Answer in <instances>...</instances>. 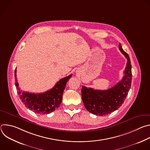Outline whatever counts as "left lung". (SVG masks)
Returning <instances> with one entry per match:
<instances>
[{
    "instance_id": "obj_1",
    "label": "left lung",
    "mask_w": 150,
    "mask_h": 150,
    "mask_svg": "<svg viewBox=\"0 0 150 150\" xmlns=\"http://www.w3.org/2000/svg\"><path fill=\"white\" fill-rule=\"evenodd\" d=\"M119 47L127 60L122 79L107 90H94L82 86L81 96L84 106L93 115L104 116L118 109L124 103L131 88L132 75L130 58L123 50L120 43Z\"/></svg>"
}]
</instances>
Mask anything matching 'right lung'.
Wrapping results in <instances>:
<instances>
[{
  "instance_id": "add662e5",
  "label": "right lung",
  "mask_w": 150,
  "mask_h": 150,
  "mask_svg": "<svg viewBox=\"0 0 150 150\" xmlns=\"http://www.w3.org/2000/svg\"><path fill=\"white\" fill-rule=\"evenodd\" d=\"M71 77L72 74L62 78L50 90L35 94L23 91L20 89L16 78V69L15 70V86L21 101L30 110L40 115L50 113L59 108L67 83Z\"/></svg>"
}]
</instances>
